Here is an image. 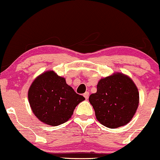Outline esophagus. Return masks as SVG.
<instances>
[{"instance_id":"esophagus-1","label":"esophagus","mask_w":160,"mask_h":160,"mask_svg":"<svg viewBox=\"0 0 160 160\" xmlns=\"http://www.w3.org/2000/svg\"><path fill=\"white\" fill-rule=\"evenodd\" d=\"M89 96V92H85V93L84 94V97L85 98V99H88Z\"/></svg>"}]
</instances>
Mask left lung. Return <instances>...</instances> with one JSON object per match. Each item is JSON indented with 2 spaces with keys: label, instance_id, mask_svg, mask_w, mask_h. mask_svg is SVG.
I'll return each instance as SVG.
<instances>
[{
  "label": "left lung",
  "instance_id": "8db88e82",
  "mask_svg": "<svg viewBox=\"0 0 160 160\" xmlns=\"http://www.w3.org/2000/svg\"><path fill=\"white\" fill-rule=\"evenodd\" d=\"M89 101L98 121L114 129L132 119L138 106L139 93L130 78L114 73L99 81L97 92L89 96Z\"/></svg>",
  "mask_w": 160,
  "mask_h": 160
}]
</instances>
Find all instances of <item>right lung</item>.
Wrapping results in <instances>:
<instances>
[{"mask_svg": "<svg viewBox=\"0 0 160 160\" xmlns=\"http://www.w3.org/2000/svg\"><path fill=\"white\" fill-rule=\"evenodd\" d=\"M32 112L43 123L58 126L67 122L76 106L85 98L54 71H47L33 81L28 91Z\"/></svg>", "mask_w": 160, "mask_h": 160, "instance_id": "right-lung-1", "label": "right lung"}]
</instances>
